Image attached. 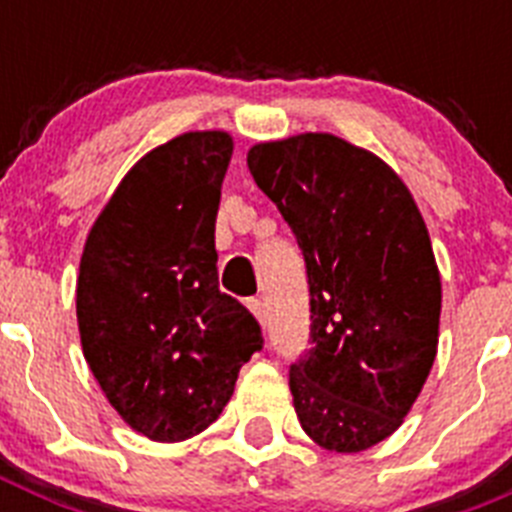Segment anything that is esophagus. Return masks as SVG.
<instances>
[{
  "label": "esophagus",
  "instance_id": "esophagus-1",
  "mask_svg": "<svg viewBox=\"0 0 512 512\" xmlns=\"http://www.w3.org/2000/svg\"><path fill=\"white\" fill-rule=\"evenodd\" d=\"M246 305H248V310H251L253 318L259 320L261 325H266V307H264V302H261V300H248Z\"/></svg>",
  "mask_w": 512,
  "mask_h": 512
}]
</instances>
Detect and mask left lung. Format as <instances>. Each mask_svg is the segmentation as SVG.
<instances>
[{
  "instance_id": "1",
  "label": "left lung",
  "mask_w": 512,
  "mask_h": 512,
  "mask_svg": "<svg viewBox=\"0 0 512 512\" xmlns=\"http://www.w3.org/2000/svg\"><path fill=\"white\" fill-rule=\"evenodd\" d=\"M248 169L297 235L312 346L289 369L302 431L336 454L390 438L438 351L441 274L413 194L377 153L333 133L248 148Z\"/></svg>"
}]
</instances>
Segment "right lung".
I'll return each mask as SVG.
<instances>
[{"label":"right lung","instance_id":"obj_1","mask_svg":"<svg viewBox=\"0 0 512 512\" xmlns=\"http://www.w3.org/2000/svg\"><path fill=\"white\" fill-rule=\"evenodd\" d=\"M230 156L225 130H189L148 151L81 251L84 359L115 413L158 443L215 423L261 348L259 323L217 287L215 217Z\"/></svg>","mask_w":512,"mask_h":512}]
</instances>
